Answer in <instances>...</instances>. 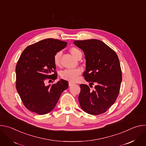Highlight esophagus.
<instances>
[{
  "mask_svg": "<svg viewBox=\"0 0 146 146\" xmlns=\"http://www.w3.org/2000/svg\"><path fill=\"white\" fill-rule=\"evenodd\" d=\"M74 84V83H73V82H69V86L70 87V86H73Z\"/></svg>",
  "mask_w": 146,
  "mask_h": 146,
  "instance_id": "obj_1",
  "label": "esophagus"
}]
</instances>
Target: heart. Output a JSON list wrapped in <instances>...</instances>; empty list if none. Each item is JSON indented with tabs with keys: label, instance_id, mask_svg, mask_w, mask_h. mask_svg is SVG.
<instances>
[{
	"label": "heart",
	"instance_id": "1",
	"mask_svg": "<svg viewBox=\"0 0 146 146\" xmlns=\"http://www.w3.org/2000/svg\"><path fill=\"white\" fill-rule=\"evenodd\" d=\"M69 51L71 54L76 59H77L78 56L81 55L82 56L81 51L76 47L70 48ZM61 55V51H58L56 52L54 55L53 62L56 66H59L60 65V59ZM80 74L81 71L79 69H65L61 72L60 77L62 78L65 80H68L71 82H75L78 80V76L80 75Z\"/></svg>",
	"mask_w": 146,
	"mask_h": 146
}]
</instances>
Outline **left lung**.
I'll list each match as a JSON object with an SVG mask.
<instances>
[{"instance_id": "left-lung-1", "label": "left lung", "mask_w": 146, "mask_h": 146, "mask_svg": "<svg viewBox=\"0 0 146 146\" xmlns=\"http://www.w3.org/2000/svg\"><path fill=\"white\" fill-rule=\"evenodd\" d=\"M81 49L86 59V71L83 73L90 87L95 84L94 90L86 84H80L78 101L81 109L92 115L106 112L115 102L122 81V72L115 52L103 41L96 39L74 41Z\"/></svg>"}]
</instances>
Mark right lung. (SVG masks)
Segmentation results:
<instances>
[{
	"instance_id": "obj_1",
	"label": "right lung",
	"mask_w": 146,
	"mask_h": 146,
	"mask_svg": "<svg viewBox=\"0 0 146 146\" xmlns=\"http://www.w3.org/2000/svg\"><path fill=\"white\" fill-rule=\"evenodd\" d=\"M66 45V41L58 39L42 40L27 47L19 57L15 68L16 88L29 111L40 115L48 113L68 88V82L63 79L52 86L44 84L47 78H56L54 55Z\"/></svg>"
}]
</instances>
